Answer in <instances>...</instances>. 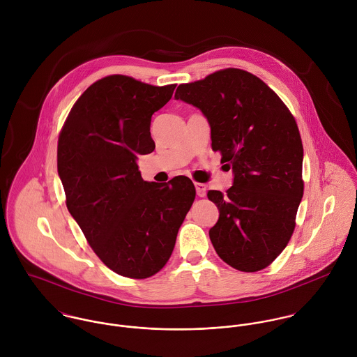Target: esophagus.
<instances>
[{
  "instance_id": "1",
  "label": "esophagus",
  "mask_w": 357,
  "mask_h": 357,
  "mask_svg": "<svg viewBox=\"0 0 357 357\" xmlns=\"http://www.w3.org/2000/svg\"><path fill=\"white\" fill-rule=\"evenodd\" d=\"M195 190H197V195L198 197H204L206 195V184H202V183H195Z\"/></svg>"
}]
</instances>
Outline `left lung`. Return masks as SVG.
Segmentation results:
<instances>
[{
    "label": "left lung",
    "instance_id": "obj_1",
    "mask_svg": "<svg viewBox=\"0 0 357 357\" xmlns=\"http://www.w3.org/2000/svg\"><path fill=\"white\" fill-rule=\"evenodd\" d=\"M174 99L202 111L211 149L232 167L227 194L207 192L220 211L208 231L217 255L242 272L266 268L287 246L304 194L296 119L266 84L239 68L178 85Z\"/></svg>",
    "mask_w": 357,
    "mask_h": 357
}]
</instances>
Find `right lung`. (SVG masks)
<instances>
[{
    "label": "right lung",
    "instance_id": "1",
    "mask_svg": "<svg viewBox=\"0 0 357 357\" xmlns=\"http://www.w3.org/2000/svg\"><path fill=\"white\" fill-rule=\"evenodd\" d=\"M174 88L105 77L74 104L59 137L67 208L98 257L126 278L146 279L165 266L195 199L188 177L144 181L137 165L155 150L151 116Z\"/></svg>",
    "mask_w": 357,
    "mask_h": 357
}]
</instances>
